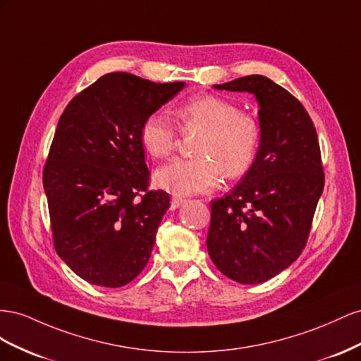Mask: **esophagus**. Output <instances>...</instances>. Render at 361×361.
Returning a JSON list of instances; mask_svg holds the SVG:
<instances>
[{
  "label": "esophagus",
  "instance_id": "34e87169",
  "mask_svg": "<svg viewBox=\"0 0 361 361\" xmlns=\"http://www.w3.org/2000/svg\"><path fill=\"white\" fill-rule=\"evenodd\" d=\"M184 202H186V200L184 198H178V197H173L172 200H171V209L172 210H175V209H178L180 205H183Z\"/></svg>",
  "mask_w": 361,
  "mask_h": 361
}]
</instances>
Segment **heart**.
Returning <instances> with one entry per match:
<instances>
[{
    "instance_id": "obj_1",
    "label": "heart",
    "mask_w": 361,
    "mask_h": 361,
    "mask_svg": "<svg viewBox=\"0 0 361 361\" xmlns=\"http://www.w3.org/2000/svg\"><path fill=\"white\" fill-rule=\"evenodd\" d=\"M186 133H200L197 159L172 160L156 172V183L173 195H195L214 189L224 173L239 178L257 159L262 140L260 123L234 101L216 95L195 98L177 110ZM139 140L151 157H166L177 147L178 131L166 113L151 111L142 121Z\"/></svg>"
}]
</instances>
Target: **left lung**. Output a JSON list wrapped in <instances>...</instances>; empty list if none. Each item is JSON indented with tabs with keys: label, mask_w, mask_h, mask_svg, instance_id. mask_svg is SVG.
Masks as SVG:
<instances>
[{
	"label": "left lung",
	"mask_w": 361,
	"mask_h": 361,
	"mask_svg": "<svg viewBox=\"0 0 361 361\" xmlns=\"http://www.w3.org/2000/svg\"><path fill=\"white\" fill-rule=\"evenodd\" d=\"M214 89L255 97L262 140L238 186L212 201L207 250L225 276L259 284L304 250L325 183L321 148L304 106L267 77L246 75Z\"/></svg>",
	"instance_id": "left-lung-1"
}]
</instances>
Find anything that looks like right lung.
Segmentation results:
<instances>
[{"instance_id":"add662e5","label":"right lung","mask_w":361,"mask_h":361,"mask_svg":"<svg viewBox=\"0 0 361 361\" xmlns=\"http://www.w3.org/2000/svg\"><path fill=\"white\" fill-rule=\"evenodd\" d=\"M186 86L111 72L71 99L44 168L54 248L87 283L122 287L143 271L169 195L149 190L142 121Z\"/></svg>"}]
</instances>
